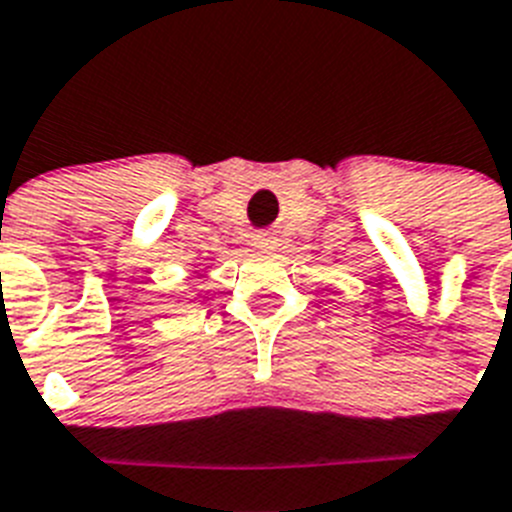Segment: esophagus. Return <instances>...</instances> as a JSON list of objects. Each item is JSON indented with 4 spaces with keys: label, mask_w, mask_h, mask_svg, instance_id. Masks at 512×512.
I'll list each match as a JSON object with an SVG mask.
<instances>
[{
    "label": "esophagus",
    "mask_w": 512,
    "mask_h": 512,
    "mask_svg": "<svg viewBox=\"0 0 512 512\" xmlns=\"http://www.w3.org/2000/svg\"><path fill=\"white\" fill-rule=\"evenodd\" d=\"M255 244L257 249H270V247H276V236L270 234V231H263V234H255Z\"/></svg>",
    "instance_id": "esophagus-1"
}]
</instances>
